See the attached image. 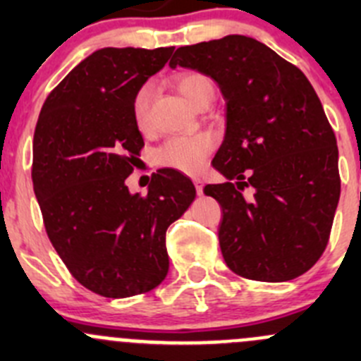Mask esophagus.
Segmentation results:
<instances>
[{"mask_svg":"<svg viewBox=\"0 0 361 361\" xmlns=\"http://www.w3.org/2000/svg\"><path fill=\"white\" fill-rule=\"evenodd\" d=\"M194 185H195V190H197V194L201 195V194H202V187H204V183H202V178L195 176V178H194Z\"/></svg>","mask_w":361,"mask_h":361,"instance_id":"1","label":"esophagus"}]
</instances>
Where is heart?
Wrapping results in <instances>:
<instances>
[{"instance_id":"obj_1","label":"heart","mask_w":361,"mask_h":361,"mask_svg":"<svg viewBox=\"0 0 361 361\" xmlns=\"http://www.w3.org/2000/svg\"><path fill=\"white\" fill-rule=\"evenodd\" d=\"M178 92L190 106H197L206 94H213V83L201 73H181L174 80ZM152 87L145 85L136 92L133 101V116L140 130H147L150 123ZM214 148V137L211 134L171 137L157 150V162L164 167L178 169L187 174H197L206 159Z\"/></svg>"}]
</instances>
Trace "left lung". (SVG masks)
Wrapping results in <instances>:
<instances>
[{"mask_svg": "<svg viewBox=\"0 0 361 361\" xmlns=\"http://www.w3.org/2000/svg\"><path fill=\"white\" fill-rule=\"evenodd\" d=\"M169 66L211 76L227 104L224 143L211 162L227 181L204 187L224 213L225 264L267 283L307 272L326 248L341 195L336 134L309 80L241 35L180 47ZM248 186L251 198L242 194Z\"/></svg>", "mask_w": 361, "mask_h": 361, "instance_id": "left-lung-1", "label": "left lung"}]
</instances>
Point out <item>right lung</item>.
I'll use <instances>...</instances> for the list:
<instances>
[{
	"label": "right lung",
	"instance_id": "obj_1",
	"mask_svg": "<svg viewBox=\"0 0 361 361\" xmlns=\"http://www.w3.org/2000/svg\"><path fill=\"white\" fill-rule=\"evenodd\" d=\"M173 50H96L49 94L36 123L31 176L47 235L73 278L103 297L164 281L166 231L195 199L174 169H159L147 195L126 185L145 147L134 96Z\"/></svg>",
	"mask_w": 361,
	"mask_h": 361
}]
</instances>
